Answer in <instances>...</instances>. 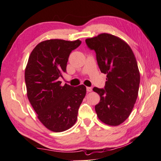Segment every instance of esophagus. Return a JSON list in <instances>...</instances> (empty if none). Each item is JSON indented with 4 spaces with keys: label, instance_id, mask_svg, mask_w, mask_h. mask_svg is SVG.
Segmentation results:
<instances>
[{
    "label": "esophagus",
    "instance_id": "34e87169",
    "mask_svg": "<svg viewBox=\"0 0 161 161\" xmlns=\"http://www.w3.org/2000/svg\"><path fill=\"white\" fill-rule=\"evenodd\" d=\"M86 91H87V92H92V88L90 87V86H87V87H86Z\"/></svg>",
    "mask_w": 161,
    "mask_h": 161
}]
</instances>
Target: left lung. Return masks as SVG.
Returning a JSON list of instances; mask_svg holds the SVG:
<instances>
[{
    "label": "left lung",
    "mask_w": 161,
    "mask_h": 161,
    "mask_svg": "<svg viewBox=\"0 0 161 161\" xmlns=\"http://www.w3.org/2000/svg\"><path fill=\"white\" fill-rule=\"evenodd\" d=\"M96 52L102 73L107 75L104 89L94 87L100 96L95 105L98 118L108 125L117 126L129 117L137 97L140 71L131 48L119 37L109 34L85 40Z\"/></svg>",
    "instance_id": "1"
}]
</instances>
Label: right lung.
Wrapping results in <instances>:
<instances>
[{"instance_id":"add662e5","label":"right lung","mask_w":161,"mask_h":161,"mask_svg":"<svg viewBox=\"0 0 161 161\" xmlns=\"http://www.w3.org/2000/svg\"><path fill=\"white\" fill-rule=\"evenodd\" d=\"M62 39L44 41L29 56L25 69L27 97L40 122L51 131L67 130L75 124L86 86H71L58 78L67 72L71 51L81 44Z\"/></svg>"}]
</instances>
